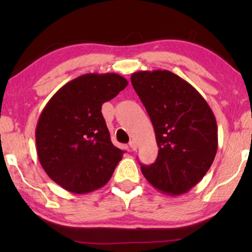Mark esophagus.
I'll return each instance as SVG.
<instances>
[{
	"mask_svg": "<svg viewBox=\"0 0 252 252\" xmlns=\"http://www.w3.org/2000/svg\"><path fill=\"white\" fill-rule=\"evenodd\" d=\"M129 147H130V149L135 151V150L137 149V143H136V141H134V140L130 141V142H129Z\"/></svg>",
	"mask_w": 252,
	"mask_h": 252,
	"instance_id": "esophagus-1",
	"label": "esophagus"
}]
</instances>
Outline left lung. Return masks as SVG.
Segmentation results:
<instances>
[{
	"instance_id": "8db88e82",
	"label": "left lung",
	"mask_w": 252,
	"mask_h": 252,
	"mask_svg": "<svg viewBox=\"0 0 252 252\" xmlns=\"http://www.w3.org/2000/svg\"><path fill=\"white\" fill-rule=\"evenodd\" d=\"M130 80L150 117L159 148L156 161L141 164V171L157 190L185 194L202 180L215 160L216 117L203 96L170 71H139Z\"/></svg>"
}]
</instances>
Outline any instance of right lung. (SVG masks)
Instances as JSON below:
<instances>
[{"label": "right lung", "mask_w": 252, "mask_h": 252, "mask_svg": "<svg viewBox=\"0 0 252 252\" xmlns=\"http://www.w3.org/2000/svg\"><path fill=\"white\" fill-rule=\"evenodd\" d=\"M127 85L117 73H87L58 89L44 106L35 129L37 157L65 190L87 194L112 177L124 151L112 144L101 110Z\"/></svg>", "instance_id": "add662e5"}]
</instances>
